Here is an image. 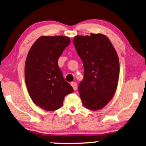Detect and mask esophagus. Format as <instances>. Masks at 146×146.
I'll list each match as a JSON object with an SVG mask.
<instances>
[{"mask_svg": "<svg viewBox=\"0 0 146 146\" xmlns=\"http://www.w3.org/2000/svg\"><path fill=\"white\" fill-rule=\"evenodd\" d=\"M71 86H72L74 90H77V84L76 82H71Z\"/></svg>", "mask_w": 146, "mask_h": 146, "instance_id": "esophagus-1", "label": "esophagus"}]
</instances>
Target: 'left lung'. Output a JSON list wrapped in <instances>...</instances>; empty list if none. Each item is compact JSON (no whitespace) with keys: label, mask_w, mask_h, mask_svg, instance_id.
Wrapping results in <instances>:
<instances>
[{"label":"left lung","mask_w":146,"mask_h":146,"mask_svg":"<svg viewBox=\"0 0 146 146\" xmlns=\"http://www.w3.org/2000/svg\"><path fill=\"white\" fill-rule=\"evenodd\" d=\"M73 42L84 69L78 86L82 102L86 108L98 110L109 103L116 91L118 56L108 38L102 34L76 36Z\"/></svg>","instance_id":"1"}]
</instances>
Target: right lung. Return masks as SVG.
Segmentation results:
<instances>
[{
  "label": "right lung",
  "instance_id": "1",
  "mask_svg": "<svg viewBox=\"0 0 146 146\" xmlns=\"http://www.w3.org/2000/svg\"><path fill=\"white\" fill-rule=\"evenodd\" d=\"M70 42L64 36H42L33 44L25 62V77L33 102L46 111L59 109L64 97L73 92L64 80L58 60Z\"/></svg>",
  "mask_w": 146,
  "mask_h": 146
}]
</instances>
